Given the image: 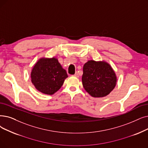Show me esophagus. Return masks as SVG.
Here are the masks:
<instances>
[{"mask_svg": "<svg viewBox=\"0 0 148 148\" xmlns=\"http://www.w3.org/2000/svg\"><path fill=\"white\" fill-rule=\"evenodd\" d=\"M74 77H79V74H78L77 72H76V73H75V74L74 75Z\"/></svg>", "mask_w": 148, "mask_h": 148, "instance_id": "obj_1", "label": "esophagus"}]
</instances>
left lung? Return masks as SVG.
Wrapping results in <instances>:
<instances>
[{
	"instance_id": "1",
	"label": "left lung",
	"mask_w": 148,
	"mask_h": 148,
	"mask_svg": "<svg viewBox=\"0 0 148 148\" xmlns=\"http://www.w3.org/2000/svg\"><path fill=\"white\" fill-rule=\"evenodd\" d=\"M82 83L93 97H103L116 85L117 77L110 64L105 61L89 60L83 68Z\"/></svg>"
}]
</instances>
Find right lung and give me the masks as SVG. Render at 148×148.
<instances>
[{"label":"right lung","mask_w":148,"mask_h":148,"mask_svg":"<svg viewBox=\"0 0 148 148\" xmlns=\"http://www.w3.org/2000/svg\"><path fill=\"white\" fill-rule=\"evenodd\" d=\"M68 77L66 70L55 57L40 59L31 73V82L35 88L47 95H53L60 89Z\"/></svg>","instance_id":"1"}]
</instances>
